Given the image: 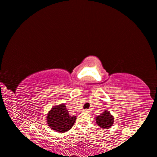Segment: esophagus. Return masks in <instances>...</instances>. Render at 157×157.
Masks as SVG:
<instances>
[{
    "instance_id": "1",
    "label": "esophagus",
    "mask_w": 157,
    "mask_h": 157,
    "mask_svg": "<svg viewBox=\"0 0 157 157\" xmlns=\"http://www.w3.org/2000/svg\"><path fill=\"white\" fill-rule=\"evenodd\" d=\"M84 111H85V112H86V113H91V109H85Z\"/></svg>"
}]
</instances>
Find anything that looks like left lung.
<instances>
[{"label": "left lung", "mask_w": 157, "mask_h": 157, "mask_svg": "<svg viewBox=\"0 0 157 157\" xmlns=\"http://www.w3.org/2000/svg\"><path fill=\"white\" fill-rule=\"evenodd\" d=\"M113 116L111 115L109 111L105 110L100 116H97L95 118V121L102 129H109L113 125Z\"/></svg>", "instance_id": "left-lung-1"}]
</instances>
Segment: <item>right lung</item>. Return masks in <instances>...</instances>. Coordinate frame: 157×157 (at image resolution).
<instances>
[{
    "label": "right lung",
    "instance_id": "obj_1",
    "mask_svg": "<svg viewBox=\"0 0 157 157\" xmlns=\"http://www.w3.org/2000/svg\"><path fill=\"white\" fill-rule=\"evenodd\" d=\"M46 121L50 128L59 133L68 132L72 128L76 116H71L64 104L54 106L47 114Z\"/></svg>",
    "mask_w": 157,
    "mask_h": 157
}]
</instances>
